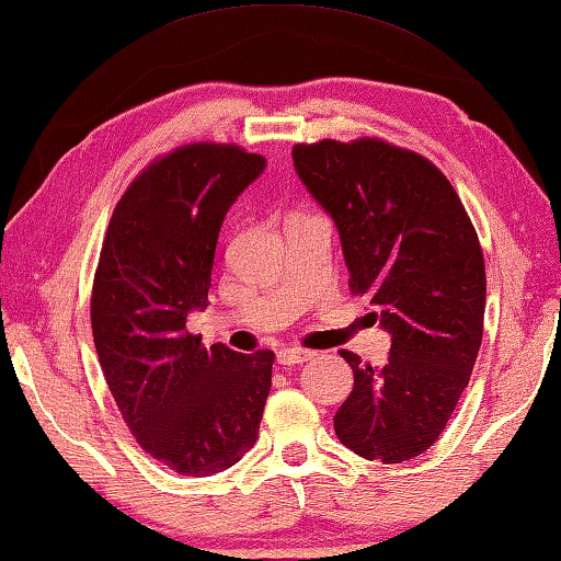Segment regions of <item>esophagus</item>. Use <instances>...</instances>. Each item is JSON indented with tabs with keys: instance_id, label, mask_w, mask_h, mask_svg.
<instances>
[{
	"instance_id": "34e87169",
	"label": "esophagus",
	"mask_w": 561,
	"mask_h": 561,
	"mask_svg": "<svg viewBox=\"0 0 561 561\" xmlns=\"http://www.w3.org/2000/svg\"><path fill=\"white\" fill-rule=\"evenodd\" d=\"M316 355H312L310 350H300V347H286L278 352V365H302V362L312 359Z\"/></svg>"
}]
</instances>
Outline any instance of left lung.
I'll return each instance as SVG.
<instances>
[{"label": "left lung", "instance_id": "left-lung-1", "mask_svg": "<svg viewBox=\"0 0 561 561\" xmlns=\"http://www.w3.org/2000/svg\"><path fill=\"white\" fill-rule=\"evenodd\" d=\"M293 164L337 226L352 293L391 335L381 367L340 352L355 387L335 434L367 460L416 458L446 428L483 340L478 233L444 172L404 147L320 140L293 147Z\"/></svg>", "mask_w": 561, "mask_h": 561}]
</instances>
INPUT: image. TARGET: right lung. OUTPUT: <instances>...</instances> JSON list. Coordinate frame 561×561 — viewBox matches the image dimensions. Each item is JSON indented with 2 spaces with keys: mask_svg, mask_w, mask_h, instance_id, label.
<instances>
[{
  "mask_svg": "<svg viewBox=\"0 0 561 561\" xmlns=\"http://www.w3.org/2000/svg\"><path fill=\"white\" fill-rule=\"evenodd\" d=\"M265 170L236 145L194 142L127 186L98 261V359L137 444L180 476H214L259 438L275 355L202 347L186 316L209 306L226 211Z\"/></svg>",
  "mask_w": 561,
  "mask_h": 561,
  "instance_id": "right-lung-1",
  "label": "right lung"
}]
</instances>
